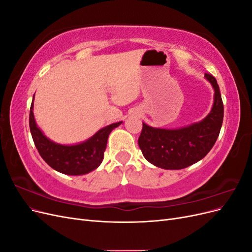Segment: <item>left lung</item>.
I'll return each mask as SVG.
<instances>
[{
	"instance_id": "obj_1",
	"label": "left lung",
	"mask_w": 252,
	"mask_h": 252,
	"mask_svg": "<svg viewBox=\"0 0 252 252\" xmlns=\"http://www.w3.org/2000/svg\"><path fill=\"white\" fill-rule=\"evenodd\" d=\"M215 91L210 112L202 121L181 128H156L143 123L139 147L149 163L179 170L201 161L211 150L223 124L224 106L215 77L205 73Z\"/></svg>"
}]
</instances>
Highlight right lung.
<instances>
[{
  "instance_id": "right-lung-1",
  "label": "right lung",
  "mask_w": 252,
  "mask_h": 252,
  "mask_svg": "<svg viewBox=\"0 0 252 252\" xmlns=\"http://www.w3.org/2000/svg\"><path fill=\"white\" fill-rule=\"evenodd\" d=\"M33 100L30 107L29 127L35 147L44 161L51 168L68 175H82L96 169L103 162L104 151L107 146L110 132L119 127L122 122L100 129L84 142L72 145L59 144L48 139L36 125L33 114Z\"/></svg>"
}]
</instances>
